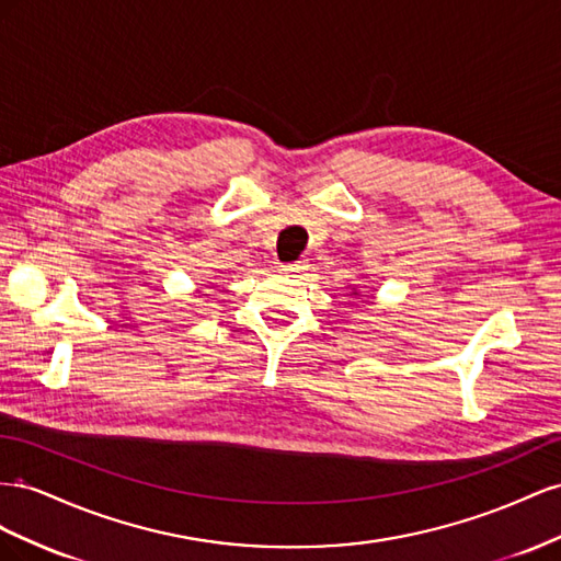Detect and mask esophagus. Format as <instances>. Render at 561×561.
<instances>
[{"label": "esophagus", "mask_w": 561, "mask_h": 561, "mask_svg": "<svg viewBox=\"0 0 561 561\" xmlns=\"http://www.w3.org/2000/svg\"><path fill=\"white\" fill-rule=\"evenodd\" d=\"M308 270V263L306 261H296V263H286V265H282V272L284 275H291V277H298V275H302V272Z\"/></svg>", "instance_id": "34e87169"}]
</instances>
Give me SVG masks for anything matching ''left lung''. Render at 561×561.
<instances>
[{"label":"left lung","instance_id":"obj_1","mask_svg":"<svg viewBox=\"0 0 561 561\" xmlns=\"http://www.w3.org/2000/svg\"><path fill=\"white\" fill-rule=\"evenodd\" d=\"M350 296L357 298V296H359V289H350Z\"/></svg>","mask_w":561,"mask_h":561}]
</instances>
